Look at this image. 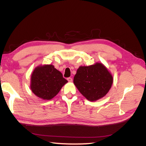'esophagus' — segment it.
Wrapping results in <instances>:
<instances>
[{
  "mask_svg": "<svg viewBox=\"0 0 146 146\" xmlns=\"http://www.w3.org/2000/svg\"><path fill=\"white\" fill-rule=\"evenodd\" d=\"M67 80H68V81L69 82H72V78L71 77H68V78H67Z\"/></svg>",
  "mask_w": 146,
  "mask_h": 146,
  "instance_id": "1",
  "label": "esophagus"
}]
</instances>
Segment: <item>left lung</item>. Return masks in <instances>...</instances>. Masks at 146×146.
<instances>
[{
  "instance_id": "left-lung-1",
  "label": "left lung",
  "mask_w": 146,
  "mask_h": 146,
  "mask_svg": "<svg viewBox=\"0 0 146 146\" xmlns=\"http://www.w3.org/2000/svg\"><path fill=\"white\" fill-rule=\"evenodd\" d=\"M113 76L100 63L80 66L74 78V83L80 93L90 101L103 98L111 87Z\"/></svg>"
}]
</instances>
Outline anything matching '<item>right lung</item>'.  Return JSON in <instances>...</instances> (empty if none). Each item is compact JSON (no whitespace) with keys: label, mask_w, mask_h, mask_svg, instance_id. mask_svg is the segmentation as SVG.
<instances>
[{"label":"right lung","mask_w":146,"mask_h":146,"mask_svg":"<svg viewBox=\"0 0 146 146\" xmlns=\"http://www.w3.org/2000/svg\"><path fill=\"white\" fill-rule=\"evenodd\" d=\"M68 82L59 70L52 64L38 66L31 77V90L44 100H50L58 93L62 86Z\"/></svg>","instance_id":"obj_1"}]
</instances>
